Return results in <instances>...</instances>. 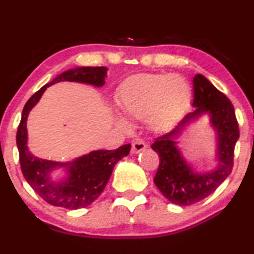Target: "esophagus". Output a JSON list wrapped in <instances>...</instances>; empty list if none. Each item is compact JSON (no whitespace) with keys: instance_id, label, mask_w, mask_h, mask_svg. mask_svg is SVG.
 I'll list each match as a JSON object with an SVG mask.
<instances>
[{"instance_id":"esophagus-1","label":"esophagus","mask_w":254,"mask_h":254,"mask_svg":"<svg viewBox=\"0 0 254 254\" xmlns=\"http://www.w3.org/2000/svg\"><path fill=\"white\" fill-rule=\"evenodd\" d=\"M146 147H147V144H146V142L142 140V139H138V140L132 142L131 152L133 153V154H137V153L144 151Z\"/></svg>"}]
</instances>
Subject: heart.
I'll return each mask as SVG.
<instances>
[{
    "label": "heart",
    "instance_id": "b5f03b06",
    "mask_svg": "<svg viewBox=\"0 0 254 254\" xmlns=\"http://www.w3.org/2000/svg\"><path fill=\"white\" fill-rule=\"evenodd\" d=\"M191 98L188 81L180 74L141 73L127 78L117 90V105L127 119H146L152 130L171 126L187 108ZM119 126L128 124L119 119Z\"/></svg>",
    "mask_w": 254,
    "mask_h": 254
}]
</instances>
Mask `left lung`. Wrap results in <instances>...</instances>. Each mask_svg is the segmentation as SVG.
<instances>
[{"instance_id": "1", "label": "left lung", "mask_w": 254, "mask_h": 254, "mask_svg": "<svg viewBox=\"0 0 254 254\" xmlns=\"http://www.w3.org/2000/svg\"><path fill=\"white\" fill-rule=\"evenodd\" d=\"M192 106L193 112L189 113L174 130L156 138L152 145L160 158L154 177L156 188L170 202L180 206L201 201L223 183L233 170L234 149L239 138L233 103L200 73L193 78ZM206 113L217 132V167L213 171L197 173L181 155L176 139L185 127Z\"/></svg>"}]
</instances>
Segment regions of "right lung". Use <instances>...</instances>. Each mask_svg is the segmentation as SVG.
Segmentation results:
<instances>
[{
    "instance_id": "add662e5",
    "label": "right lung",
    "mask_w": 254,
    "mask_h": 254,
    "mask_svg": "<svg viewBox=\"0 0 254 254\" xmlns=\"http://www.w3.org/2000/svg\"><path fill=\"white\" fill-rule=\"evenodd\" d=\"M107 70L106 66H80L64 71L34 93L23 109L16 135L21 171L35 193L53 206L78 209L88 206L98 199L105 190L115 164L128 155L131 145H123L114 151H93L72 162H56L40 159L28 151L27 116L47 87L60 81H76L101 87L105 85ZM57 167H64L67 171V177L60 182L54 181L51 177L52 170Z\"/></svg>"
}]
</instances>
